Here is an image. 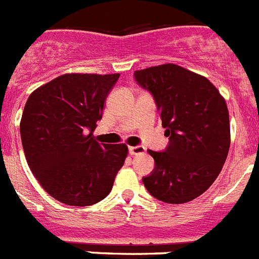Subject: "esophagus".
<instances>
[{"instance_id": "esophagus-1", "label": "esophagus", "mask_w": 259, "mask_h": 259, "mask_svg": "<svg viewBox=\"0 0 259 259\" xmlns=\"http://www.w3.org/2000/svg\"><path fill=\"white\" fill-rule=\"evenodd\" d=\"M128 152H130V154H132V156H135V154H141V153H144V152H145V148L143 147V145L130 147V148H128Z\"/></svg>"}]
</instances>
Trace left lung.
<instances>
[{
    "mask_svg": "<svg viewBox=\"0 0 259 259\" xmlns=\"http://www.w3.org/2000/svg\"><path fill=\"white\" fill-rule=\"evenodd\" d=\"M134 76L153 97L169 138L165 151H148L154 169L143 183L161 202H190L211 186L228 156L227 103L205 77L176 64L136 70Z\"/></svg>",
    "mask_w": 259,
    "mask_h": 259,
    "instance_id": "obj_1",
    "label": "left lung"
}]
</instances>
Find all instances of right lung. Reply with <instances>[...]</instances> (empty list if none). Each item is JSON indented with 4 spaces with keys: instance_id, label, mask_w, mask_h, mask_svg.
<instances>
[{
    "instance_id": "right-lung-1",
    "label": "right lung",
    "mask_w": 259,
    "mask_h": 259,
    "mask_svg": "<svg viewBox=\"0 0 259 259\" xmlns=\"http://www.w3.org/2000/svg\"><path fill=\"white\" fill-rule=\"evenodd\" d=\"M119 78L115 74H63L28 97L21 139L28 166L52 198L92 205L110 194L124 163V144H102L93 132Z\"/></svg>"
}]
</instances>
